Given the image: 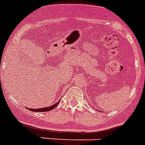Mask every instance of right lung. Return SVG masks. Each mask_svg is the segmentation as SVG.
<instances>
[{"mask_svg":"<svg viewBox=\"0 0 145 145\" xmlns=\"http://www.w3.org/2000/svg\"><path fill=\"white\" fill-rule=\"evenodd\" d=\"M60 100L59 102L56 103V104L53 105L52 106H50V107H46V108H40V109H31V108H29V110H31V111H34V112H46V111H50V110H52V109H54L57 106V105L59 104Z\"/></svg>","mask_w":145,"mask_h":145,"instance_id":"right-lung-1","label":"right lung"}]
</instances>
